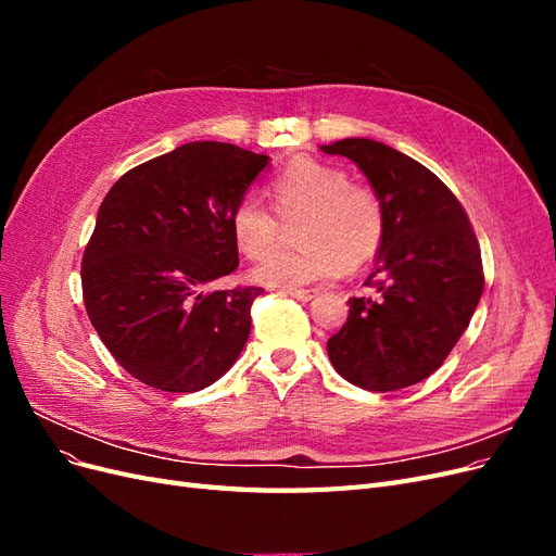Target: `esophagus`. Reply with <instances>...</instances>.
I'll return each mask as SVG.
<instances>
[{"instance_id":"1","label":"esophagus","mask_w":556,"mask_h":556,"mask_svg":"<svg viewBox=\"0 0 556 556\" xmlns=\"http://www.w3.org/2000/svg\"><path fill=\"white\" fill-rule=\"evenodd\" d=\"M285 294H290V296H294L299 301H311V299L317 296V290H288Z\"/></svg>"}]
</instances>
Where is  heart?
<instances>
[{
    "label": "heart",
    "mask_w": 556,
    "mask_h": 556,
    "mask_svg": "<svg viewBox=\"0 0 556 556\" xmlns=\"http://www.w3.org/2000/svg\"><path fill=\"white\" fill-rule=\"evenodd\" d=\"M280 220L294 225V250H278L252 268L268 288H304L329 280L341 268L371 262L384 241L387 215L380 194L364 182H350L341 166L296 157L271 180ZM257 194H243L231 211V233L248 257L274 250L280 223Z\"/></svg>",
    "instance_id": "obj_1"
}]
</instances>
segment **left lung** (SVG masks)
I'll use <instances>...</instances> for the list:
<instances>
[{
  "label": "left lung",
  "mask_w": 556,
  "mask_h": 556,
  "mask_svg": "<svg viewBox=\"0 0 556 556\" xmlns=\"http://www.w3.org/2000/svg\"><path fill=\"white\" fill-rule=\"evenodd\" d=\"M355 162L387 215L376 296H352L348 323L327 341L348 382L394 392L441 368L466 331L484 276L476 231L447 185L427 166L374 139L323 146Z\"/></svg>",
  "instance_id": "left-lung-1"
}]
</instances>
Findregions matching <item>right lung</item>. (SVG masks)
<instances>
[{
    "instance_id": "1",
    "label": "right lung",
    "mask_w": 556,
    "mask_h": 556,
    "mask_svg": "<svg viewBox=\"0 0 556 556\" xmlns=\"http://www.w3.org/2000/svg\"><path fill=\"white\" fill-rule=\"evenodd\" d=\"M266 164L239 146L192 141L134 166L104 197L83 252V301L129 376L199 392L239 359L262 288H204L239 266L229 217Z\"/></svg>"
}]
</instances>
